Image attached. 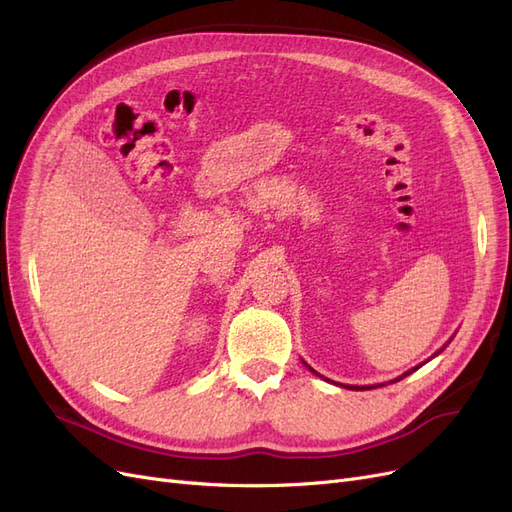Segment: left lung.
<instances>
[{
  "label": "left lung",
  "instance_id": "8db88e82",
  "mask_svg": "<svg viewBox=\"0 0 512 512\" xmlns=\"http://www.w3.org/2000/svg\"><path fill=\"white\" fill-rule=\"evenodd\" d=\"M442 350H444V348H440V350H438L436 354H440ZM436 354H433V356H436ZM305 365H307V363H305ZM307 367H309V365H307ZM418 367H421V365H418ZM418 367H414V369L406 371V374H404V376H410V374H412V371H416ZM309 369H312V367H309ZM312 371H314V369H312ZM314 374H316V371H314ZM404 376H401V378H404ZM401 378H397V380H401ZM393 382H395V380H393ZM348 389H352V391H365V389H367V391H369V389H374V386H361V389H359V386H348Z\"/></svg>",
  "mask_w": 512,
  "mask_h": 512
}]
</instances>
